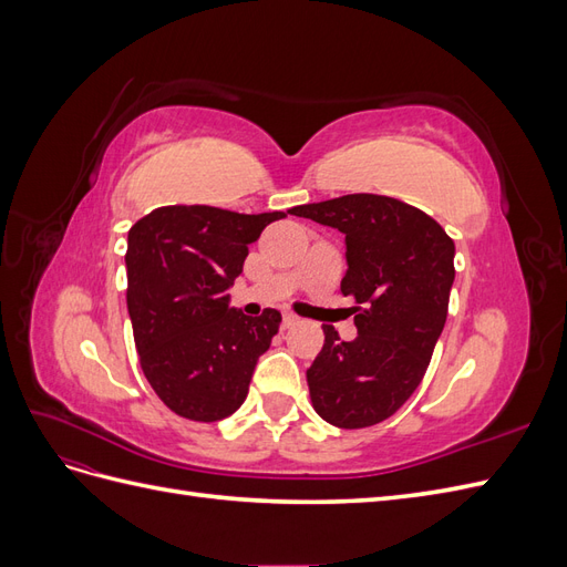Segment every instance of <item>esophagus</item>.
Listing matches in <instances>:
<instances>
[{
  "instance_id": "34e87169",
  "label": "esophagus",
  "mask_w": 567,
  "mask_h": 567,
  "mask_svg": "<svg viewBox=\"0 0 567 567\" xmlns=\"http://www.w3.org/2000/svg\"><path fill=\"white\" fill-rule=\"evenodd\" d=\"M298 323V317L296 315H284V319H281V329H290V326H296Z\"/></svg>"
}]
</instances>
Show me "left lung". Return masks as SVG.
<instances>
[{
    "mask_svg": "<svg viewBox=\"0 0 567 567\" xmlns=\"http://www.w3.org/2000/svg\"><path fill=\"white\" fill-rule=\"evenodd\" d=\"M288 213L346 234L340 290L359 305L354 340L323 323V348L307 369L312 406L348 431L381 423L431 364L447 321L454 241L431 215L390 196L348 194Z\"/></svg>",
    "mask_w": 567,
    "mask_h": 567,
    "instance_id": "obj_1",
    "label": "left lung"
}]
</instances>
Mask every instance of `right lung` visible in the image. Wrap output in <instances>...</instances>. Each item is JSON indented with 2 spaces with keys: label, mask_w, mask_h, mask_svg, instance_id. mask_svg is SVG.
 <instances>
[{
  "label": "right lung",
  "mask_w": 567,
  "mask_h": 567,
  "mask_svg": "<svg viewBox=\"0 0 567 567\" xmlns=\"http://www.w3.org/2000/svg\"><path fill=\"white\" fill-rule=\"evenodd\" d=\"M286 213L241 215L213 205H165L127 236V310L151 388L188 421L213 423L244 404L257 359L281 315L246 317L227 290L248 246Z\"/></svg>",
  "instance_id": "1"
}]
</instances>
